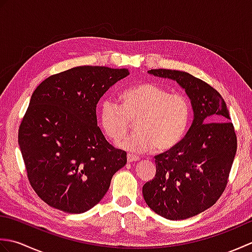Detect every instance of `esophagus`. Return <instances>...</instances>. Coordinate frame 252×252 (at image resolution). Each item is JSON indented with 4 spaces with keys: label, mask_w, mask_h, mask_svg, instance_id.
Instances as JSON below:
<instances>
[{
    "label": "esophagus",
    "mask_w": 252,
    "mask_h": 252,
    "mask_svg": "<svg viewBox=\"0 0 252 252\" xmlns=\"http://www.w3.org/2000/svg\"><path fill=\"white\" fill-rule=\"evenodd\" d=\"M126 158H127V162H134V161H138V160H140V157L135 156V155H131V154L127 155Z\"/></svg>",
    "instance_id": "34e87169"
}]
</instances>
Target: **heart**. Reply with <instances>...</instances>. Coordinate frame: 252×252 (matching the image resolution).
<instances>
[{"label": "heart", "mask_w": 252, "mask_h": 252, "mask_svg": "<svg viewBox=\"0 0 252 252\" xmlns=\"http://www.w3.org/2000/svg\"><path fill=\"white\" fill-rule=\"evenodd\" d=\"M190 105L180 94H170L155 83H142L122 93V106L111 98L99 105L98 118L107 137L118 142L135 121L136 133L118 143L132 154L171 151L183 140L190 122Z\"/></svg>", "instance_id": "heart-1"}]
</instances>
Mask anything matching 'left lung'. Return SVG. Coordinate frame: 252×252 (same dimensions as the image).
Instances as JSON below:
<instances>
[{"label":"left lung","instance_id":"8db88e82","mask_svg":"<svg viewBox=\"0 0 252 252\" xmlns=\"http://www.w3.org/2000/svg\"><path fill=\"white\" fill-rule=\"evenodd\" d=\"M148 73L184 89L194 119L179 145L155 157L156 175L143 186V196L157 215L185 220L215 205L225 189L237 151L236 134L225 101L208 83L171 69Z\"/></svg>","mask_w":252,"mask_h":252}]
</instances>
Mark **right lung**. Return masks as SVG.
I'll return each instance as SVG.
<instances>
[{
  "label": "right lung",
  "instance_id": "add662e5",
  "mask_svg": "<svg viewBox=\"0 0 252 252\" xmlns=\"http://www.w3.org/2000/svg\"><path fill=\"white\" fill-rule=\"evenodd\" d=\"M130 74L127 69L79 66L54 74L31 96L18 143L32 189L47 205L83 213L101 200L126 153L106 141L96 105Z\"/></svg>",
  "mask_w": 252,
  "mask_h": 252
}]
</instances>
